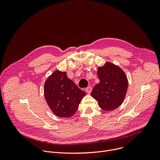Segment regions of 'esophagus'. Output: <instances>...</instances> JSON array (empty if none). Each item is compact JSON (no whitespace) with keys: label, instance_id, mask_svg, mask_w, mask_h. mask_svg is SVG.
<instances>
[{"label":"esophagus","instance_id":"esophagus-1","mask_svg":"<svg viewBox=\"0 0 160 160\" xmlns=\"http://www.w3.org/2000/svg\"><path fill=\"white\" fill-rule=\"evenodd\" d=\"M92 87H88L87 88H86V89H85V91H86V92L87 93V94H90L91 93V92H92Z\"/></svg>","mask_w":160,"mask_h":160}]
</instances>
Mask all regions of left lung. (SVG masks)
Segmentation results:
<instances>
[{"mask_svg": "<svg viewBox=\"0 0 160 160\" xmlns=\"http://www.w3.org/2000/svg\"><path fill=\"white\" fill-rule=\"evenodd\" d=\"M100 82L94 87L91 96L105 111L116 109L123 103L128 88L127 77L120 67L110 62L98 69Z\"/></svg>", "mask_w": 160, "mask_h": 160, "instance_id": "8db88e82", "label": "left lung"}]
</instances>
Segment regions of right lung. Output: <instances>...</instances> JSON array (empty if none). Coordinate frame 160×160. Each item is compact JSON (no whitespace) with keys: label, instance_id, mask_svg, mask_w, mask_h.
<instances>
[{"label":"right lung","instance_id":"right-lung-1","mask_svg":"<svg viewBox=\"0 0 160 160\" xmlns=\"http://www.w3.org/2000/svg\"><path fill=\"white\" fill-rule=\"evenodd\" d=\"M44 97L55 115L69 118L77 112L85 92L67 77L66 72L56 70L45 80Z\"/></svg>","mask_w":160,"mask_h":160}]
</instances>
